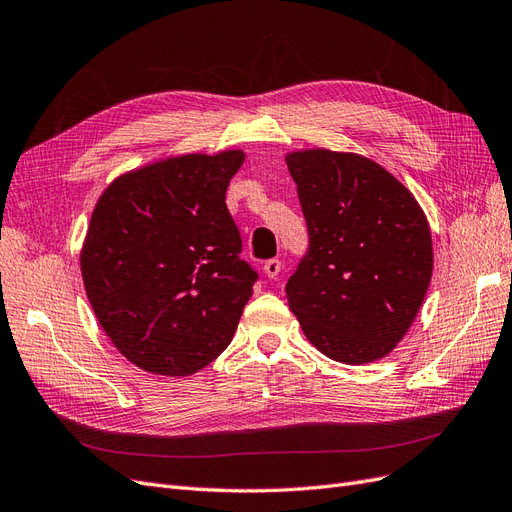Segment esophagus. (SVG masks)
Instances as JSON below:
<instances>
[{
  "label": "esophagus",
  "instance_id": "1",
  "mask_svg": "<svg viewBox=\"0 0 512 512\" xmlns=\"http://www.w3.org/2000/svg\"><path fill=\"white\" fill-rule=\"evenodd\" d=\"M263 272H266L268 278H276L280 274V259H268L263 263Z\"/></svg>",
  "mask_w": 512,
  "mask_h": 512
}]
</instances>
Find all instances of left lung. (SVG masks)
I'll return each mask as SVG.
<instances>
[{"instance_id": "8db88e82", "label": "left lung", "mask_w": 512, "mask_h": 512, "mask_svg": "<svg viewBox=\"0 0 512 512\" xmlns=\"http://www.w3.org/2000/svg\"><path fill=\"white\" fill-rule=\"evenodd\" d=\"M308 249L285 287L306 338L329 359L368 364L395 349L430 287L432 234L415 197L353 153L287 157Z\"/></svg>"}]
</instances>
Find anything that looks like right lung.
<instances>
[{"instance_id": "1", "label": "right lung", "mask_w": 512, "mask_h": 512, "mask_svg": "<svg viewBox=\"0 0 512 512\" xmlns=\"http://www.w3.org/2000/svg\"><path fill=\"white\" fill-rule=\"evenodd\" d=\"M244 153L185 155L114 180L80 268L97 321L138 368L189 376L232 342L259 280L225 204Z\"/></svg>"}]
</instances>
